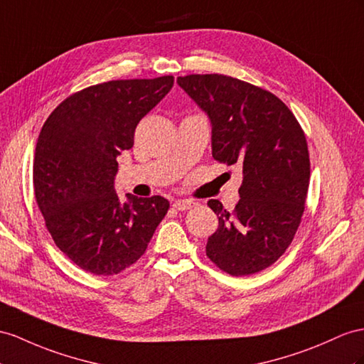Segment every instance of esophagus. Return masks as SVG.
I'll use <instances>...</instances> for the list:
<instances>
[{
    "label": "esophagus",
    "instance_id": "1",
    "mask_svg": "<svg viewBox=\"0 0 364 364\" xmlns=\"http://www.w3.org/2000/svg\"><path fill=\"white\" fill-rule=\"evenodd\" d=\"M195 204L197 203H193V201H191V200H178V201H175L173 203V208L176 209V210H188V209H192Z\"/></svg>",
    "mask_w": 364,
    "mask_h": 364
}]
</instances>
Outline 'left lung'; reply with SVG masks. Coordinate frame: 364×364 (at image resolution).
<instances>
[{
  "label": "left lung",
  "instance_id": "obj_1",
  "mask_svg": "<svg viewBox=\"0 0 364 364\" xmlns=\"http://www.w3.org/2000/svg\"><path fill=\"white\" fill-rule=\"evenodd\" d=\"M176 82L210 119L212 156L243 172L234 210L208 203L218 229L206 255L234 277L257 274L286 252L301 223L311 176L303 129L282 100L250 82L218 73Z\"/></svg>",
  "mask_w": 364,
  "mask_h": 364
}]
</instances>
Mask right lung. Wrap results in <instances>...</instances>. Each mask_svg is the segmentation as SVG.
Returning <instances> with one entry per match:
<instances>
[{
  "label": "right lung",
  "instance_id": "obj_1",
  "mask_svg": "<svg viewBox=\"0 0 364 364\" xmlns=\"http://www.w3.org/2000/svg\"><path fill=\"white\" fill-rule=\"evenodd\" d=\"M173 77L115 80L73 93L55 109L35 149L33 189L55 245L78 267L115 275L136 263L169 201L115 192L117 158Z\"/></svg>",
  "mask_w": 364,
  "mask_h": 364
}]
</instances>
